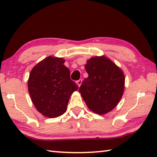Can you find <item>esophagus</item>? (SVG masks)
<instances>
[{"label": "esophagus", "instance_id": "34e87169", "mask_svg": "<svg viewBox=\"0 0 157 157\" xmlns=\"http://www.w3.org/2000/svg\"><path fill=\"white\" fill-rule=\"evenodd\" d=\"M82 83V79H79V80L77 81V84H78V86H79V87L81 86Z\"/></svg>", "mask_w": 157, "mask_h": 157}]
</instances>
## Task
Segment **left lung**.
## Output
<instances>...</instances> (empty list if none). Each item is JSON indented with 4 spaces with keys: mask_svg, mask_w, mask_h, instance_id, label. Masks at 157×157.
<instances>
[{
    "mask_svg": "<svg viewBox=\"0 0 157 157\" xmlns=\"http://www.w3.org/2000/svg\"><path fill=\"white\" fill-rule=\"evenodd\" d=\"M88 77L79 89L88 108L98 115L109 113L118 105L124 91L125 77L105 56H95L85 65Z\"/></svg>",
    "mask_w": 157,
    "mask_h": 157,
    "instance_id": "1",
    "label": "left lung"
}]
</instances>
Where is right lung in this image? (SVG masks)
I'll return each mask as SVG.
<instances>
[{
    "label": "right lung",
    "instance_id": "add662e5",
    "mask_svg": "<svg viewBox=\"0 0 157 157\" xmlns=\"http://www.w3.org/2000/svg\"><path fill=\"white\" fill-rule=\"evenodd\" d=\"M63 58L48 56L30 72L28 91L38 111L49 118L61 116L66 111L69 98L78 89L70 78L69 69Z\"/></svg>",
    "mask_w": 157,
    "mask_h": 157
}]
</instances>
